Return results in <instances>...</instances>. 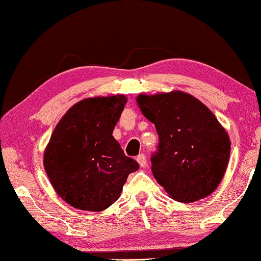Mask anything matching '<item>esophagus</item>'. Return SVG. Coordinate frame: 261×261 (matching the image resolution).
<instances>
[{
    "label": "esophagus",
    "mask_w": 261,
    "mask_h": 261,
    "mask_svg": "<svg viewBox=\"0 0 261 261\" xmlns=\"http://www.w3.org/2000/svg\"><path fill=\"white\" fill-rule=\"evenodd\" d=\"M137 161H138V164L140 165V167H145V166H146V164H148V162H146V158H145V155H144V154L138 155Z\"/></svg>",
    "instance_id": "obj_1"
}]
</instances>
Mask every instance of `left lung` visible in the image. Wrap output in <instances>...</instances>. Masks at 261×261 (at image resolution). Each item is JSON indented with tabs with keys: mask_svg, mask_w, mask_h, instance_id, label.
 <instances>
[{
	"mask_svg": "<svg viewBox=\"0 0 261 261\" xmlns=\"http://www.w3.org/2000/svg\"><path fill=\"white\" fill-rule=\"evenodd\" d=\"M137 102L158 132L151 171L159 185L179 203L210 195L223 178L231 151L227 132L215 115L182 91L140 94Z\"/></svg>",
	"mask_w": 261,
	"mask_h": 261,
	"instance_id": "left-lung-1",
	"label": "left lung"
}]
</instances>
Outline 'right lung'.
<instances>
[{
    "label": "right lung",
    "instance_id": "obj_1",
    "mask_svg": "<svg viewBox=\"0 0 261 261\" xmlns=\"http://www.w3.org/2000/svg\"><path fill=\"white\" fill-rule=\"evenodd\" d=\"M124 95L84 99L61 118L44 152L54 189L75 209L102 211L119 198L128 174L139 168L112 137Z\"/></svg>",
    "mask_w": 261,
    "mask_h": 261
}]
</instances>
